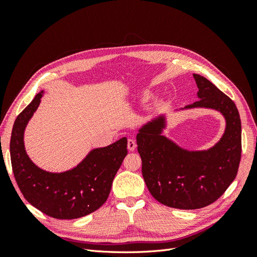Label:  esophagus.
<instances>
[{
  "instance_id": "1",
  "label": "esophagus",
  "mask_w": 257,
  "mask_h": 257,
  "mask_svg": "<svg viewBox=\"0 0 257 257\" xmlns=\"http://www.w3.org/2000/svg\"><path fill=\"white\" fill-rule=\"evenodd\" d=\"M136 147H137V145H136V142L134 141V139H128V141H127L128 150L130 151H134L136 149Z\"/></svg>"
}]
</instances>
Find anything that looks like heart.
<instances>
[{
	"instance_id": "heart-1",
	"label": "heart",
	"mask_w": 257,
	"mask_h": 257,
	"mask_svg": "<svg viewBox=\"0 0 257 257\" xmlns=\"http://www.w3.org/2000/svg\"><path fill=\"white\" fill-rule=\"evenodd\" d=\"M148 97V95L147 94H145V95H143V99H146Z\"/></svg>"
}]
</instances>
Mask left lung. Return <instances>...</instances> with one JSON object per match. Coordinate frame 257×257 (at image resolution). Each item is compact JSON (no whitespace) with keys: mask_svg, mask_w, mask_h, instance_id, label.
I'll list each match as a JSON object with an SVG mask.
<instances>
[{"mask_svg":"<svg viewBox=\"0 0 257 257\" xmlns=\"http://www.w3.org/2000/svg\"><path fill=\"white\" fill-rule=\"evenodd\" d=\"M193 77L199 99L179 110L209 108L221 112L226 125L220 141L207 150L183 149L163 135L165 114L144 124L136 137L151 195L163 205L184 210L206 207L222 196L235 180L241 159V121L235 103L205 77Z\"/></svg>","mask_w":257,"mask_h":257,"instance_id":"1","label":"left lung"}]
</instances>
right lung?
<instances>
[{"instance_id":"add662e5","label":"right lung","mask_w":257,"mask_h":257,"mask_svg":"<svg viewBox=\"0 0 257 257\" xmlns=\"http://www.w3.org/2000/svg\"><path fill=\"white\" fill-rule=\"evenodd\" d=\"M43 95L44 91L36 94L14 123L10 146L14 176L22 195L40 211L54 219H78L94 212L107 200L127 154V139L92 149L78 165L63 173L40 168L27 154L23 137Z\"/></svg>"}]
</instances>
